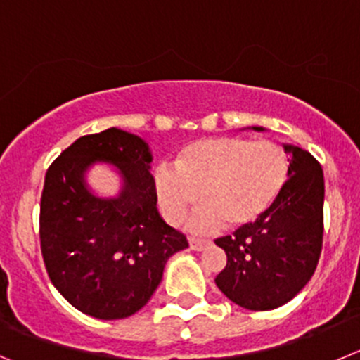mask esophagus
I'll return each mask as SVG.
<instances>
[{"mask_svg": "<svg viewBox=\"0 0 360 360\" xmlns=\"http://www.w3.org/2000/svg\"><path fill=\"white\" fill-rule=\"evenodd\" d=\"M189 245H191V249H193V251H203V249L208 245V240H203V238L191 237L189 238Z\"/></svg>", "mask_w": 360, "mask_h": 360, "instance_id": "obj_1", "label": "esophagus"}]
</instances>
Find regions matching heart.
Here are the masks:
<instances>
[{
  "instance_id": "heart-1",
  "label": "heart",
  "mask_w": 360,
  "mask_h": 360,
  "mask_svg": "<svg viewBox=\"0 0 360 360\" xmlns=\"http://www.w3.org/2000/svg\"><path fill=\"white\" fill-rule=\"evenodd\" d=\"M288 180V159L274 143L217 136L187 145L178 153L174 169L159 167L155 193L169 222L176 224L196 205L193 217L198 231L238 229L262 219Z\"/></svg>"
}]
</instances>
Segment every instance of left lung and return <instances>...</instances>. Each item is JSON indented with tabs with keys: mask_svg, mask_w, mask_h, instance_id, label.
<instances>
[{
	"mask_svg": "<svg viewBox=\"0 0 360 360\" xmlns=\"http://www.w3.org/2000/svg\"><path fill=\"white\" fill-rule=\"evenodd\" d=\"M263 131V127H252ZM288 180L274 207L252 224L215 240L224 269L215 285L231 302L269 311L290 302L309 283L323 242V171L306 150L285 145Z\"/></svg>",
	"mask_w": 360,
	"mask_h": 360,
	"instance_id": "left-lung-1",
	"label": "left lung"
}]
</instances>
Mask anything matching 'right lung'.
<instances>
[{"label": "right lung", "instance_id": "add662e5", "mask_svg": "<svg viewBox=\"0 0 360 360\" xmlns=\"http://www.w3.org/2000/svg\"><path fill=\"white\" fill-rule=\"evenodd\" d=\"M115 165L124 186L116 198L91 193L84 174ZM152 152L139 136L111 127L83 136L49 166L40 200V248L54 288L81 313L120 320L138 313L162 279L186 235L157 210Z\"/></svg>", "mask_w": 360, "mask_h": 360}]
</instances>
